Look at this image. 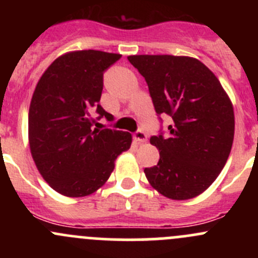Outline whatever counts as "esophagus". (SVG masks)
Returning a JSON list of instances; mask_svg holds the SVG:
<instances>
[{"instance_id":"34e87169","label":"esophagus","mask_w":258,"mask_h":258,"mask_svg":"<svg viewBox=\"0 0 258 258\" xmlns=\"http://www.w3.org/2000/svg\"><path fill=\"white\" fill-rule=\"evenodd\" d=\"M134 137L139 144H144V142H146V140H147V135L142 131H137L136 134L134 135Z\"/></svg>"}]
</instances>
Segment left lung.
Returning a JSON list of instances; mask_svg holds the SVG:
<instances>
[{"label": "left lung", "mask_w": 258, "mask_h": 258, "mask_svg": "<svg viewBox=\"0 0 258 258\" xmlns=\"http://www.w3.org/2000/svg\"><path fill=\"white\" fill-rule=\"evenodd\" d=\"M127 58L145 77L156 112L173 121L167 137H151L160 161L145 168L146 178L167 199H194L209 188L227 162L235 136L232 102L215 74L194 57Z\"/></svg>", "instance_id": "1"}]
</instances>
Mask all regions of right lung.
Returning <instances> with one entry per match:
<instances>
[{
    "label": "right lung",
    "instance_id": "1",
    "mask_svg": "<svg viewBox=\"0 0 258 258\" xmlns=\"http://www.w3.org/2000/svg\"><path fill=\"white\" fill-rule=\"evenodd\" d=\"M119 53L82 49L57 57L36 85L28 111V142L43 179L58 194L85 197L106 183L114 161L132 144L130 132L93 128L103 72Z\"/></svg>",
    "mask_w": 258,
    "mask_h": 258
}]
</instances>
